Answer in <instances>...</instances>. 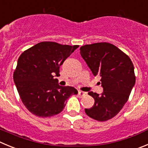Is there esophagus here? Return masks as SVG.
Returning <instances> with one entry per match:
<instances>
[{"mask_svg": "<svg viewBox=\"0 0 148 148\" xmlns=\"http://www.w3.org/2000/svg\"><path fill=\"white\" fill-rule=\"evenodd\" d=\"M78 95L79 96H80V97H83V96H86L87 93H85V92H83V91H79V92H78Z\"/></svg>", "mask_w": 148, "mask_h": 148, "instance_id": "esophagus-1", "label": "esophagus"}]
</instances>
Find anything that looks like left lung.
<instances>
[{"label":"left lung","mask_w":148,"mask_h":148,"mask_svg":"<svg viewBox=\"0 0 148 148\" xmlns=\"http://www.w3.org/2000/svg\"><path fill=\"white\" fill-rule=\"evenodd\" d=\"M80 55L93 75L101 77L103 88L101 94L88 93L95 103L91 108L85 109V113L96 121H108L121 111L134 86L133 63L128 55L107 42L81 47Z\"/></svg>","instance_id":"left-lung-1"}]
</instances>
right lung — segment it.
Segmentation results:
<instances>
[{
  "label": "right lung",
  "instance_id": "add662e5",
  "mask_svg": "<svg viewBox=\"0 0 148 148\" xmlns=\"http://www.w3.org/2000/svg\"><path fill=\"white\" fill-rule=\"evenodd\" d=\"M43 41L25 51L18 58L14 82L23 104L35 115L47 118L63 111L67 100L78 91L74 87L60 86V66L78 48Z\"/></svg>",
  "mask_w": 148,
  "mask_h": 148
}]
</instances>
